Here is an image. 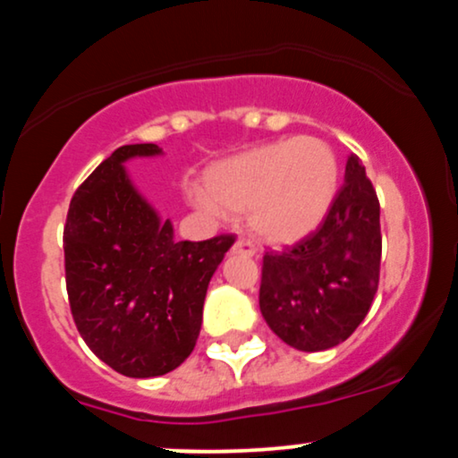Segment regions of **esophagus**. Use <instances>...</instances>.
<instances>
[{
    "mask_svg": "<svg viewBox=\"0 0 458 458\" xmlns=\"http://www.w3.org/2000/svg\"><path fill=\"white\" fill-rule=\"evenodd\" d=\"M231 250H233V253H238V255H249V258L258 255V249H255V244L247 238H240L238 242L233 244V249H231Z\"/></svg>",
    "mask_w": 458,
    "mask_h": 458,
    "instance_id": "1",
    "label": "esophagus"
}]
</instances>
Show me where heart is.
Here are the masks:
<instances>
[{
    "instance_id": "obj_1",
    "label": "heart",
    "mask_w": 458,
    "mask_h": 458,
    "mask_svg": "<svg viewBox=\"0 0 458 458\" xmlns=\"http://www.w3.org/2000/svg\"><path fill=\"white\" fill-rule=\"evenodd\" d=\"M338 176L327 141L290 137L216 164L205 179L208 191H194V200L214 214H247L258 238L293 244L323 223Z\"/></svg>"
}]
</instances>
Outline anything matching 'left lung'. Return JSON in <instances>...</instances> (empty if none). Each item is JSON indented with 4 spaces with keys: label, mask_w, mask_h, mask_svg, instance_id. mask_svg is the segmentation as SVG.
Segmentation results:
<instances>
[{
    "label": "left lung",
    "mask_w": 458,
    "mask_h": 458,
    "mask_svg": "<svg viewBox=\"0 0 458 458\" xmlns=\"http://www.w3.org/2000/svg\"><path fill=\"white\" fill-rule=\"evenodd\" d=\"M380 203L365 165L347 159L345 183L317 231L284 250H267L259 310L299 352L347 341L371 308L380 282Z\"/></svg>",
    "instance_id": "left-lung-1"
}]
</instances>
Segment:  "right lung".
I'll use <instances>...</instances> for the list:
<instances>
[{
	"label": "right lung",
	"mask_w": 458,
	"mask_h": 458,
	"mask_svg": "<svg viewBox=\"0 0 458 458\" xmlns=\"http://www.w3.org/2000/svg\"><path fill=\"white\" fill-rule=\"evenodd\" d=\"M152 155H161L157 144L106 157L73 194L63 231L73 323L102 362L129 377L164 376L190 356L211 275L235 242L229 233L176 242L124 170Z\"/></svg>",
	"instance_id": "add662e5"
}]
</instances>
